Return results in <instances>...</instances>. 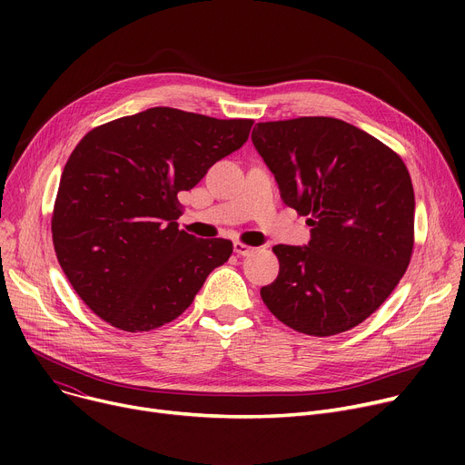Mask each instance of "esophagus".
I'll return each mask as SVG.
<instances>
[{
  "instance_id": "obj_1",
  "label": "esophagus",
  "mask_w": 465,
  "mask_h": 465,
  "mask_svg": "<svg viewBox=\"0 0 465 465\" xmlns=\"http://www.w3.org/2000/svg\"><path fill=\"white\" fill-rule=\"evenodd\" d=\"M233 252H235L237 256H251V254L254 252V247H249V245H245V242L235 241V242H233Z\"/></svg>"
}]
</instances>
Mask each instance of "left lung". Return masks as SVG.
<instances>
[{
	"instance_id": "obj_1",
	"label": "left lung",
	"mask_w": 465,
	"mask_h": 465,
	"mask_svg": "<svg viewBox=\"0 0 465 465\" xmlns=\"http://www.w3.org/2000/svg\"><path fill=\"white\" fill-rule=\"evenodd\" d=\"M252 143L282 202L309 216L305 247L275 245L279 277L260 296L292 330L328 337L363 322L407 272L414 192L403 160L339 118L260 122Z\"/></svg>"
}]
</instances>
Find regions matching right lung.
Masks as SVG:
<instances>
[{
	"label": "right lung",
	"instance_id": "add662e5",
	"mask_svg": "<svg viewBox=\"0 0 465 465\" xmlns=\"http://www.w3.org/2000/svg\"><path fill=\"white\" fill-rule=\"evenodd\" d=\"M252 124L153 107L81 139L64 167L51 228L67 281L100 319L134 333L160 328L228 262L232 241L179 230L177 193L241 149Z\"/></svg>",
	"mask_w": 465,
	"mask_h": 465
}]
</instances>
